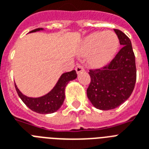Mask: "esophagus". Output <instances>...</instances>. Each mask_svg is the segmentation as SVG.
Segmentation results:
<instances>
[{"label":"esophagus","instance_id":"34e87169","mask_svg":"<svg viewBox=\"0 0 149 149\" xmlns=\"http://www.w3.org/2000/svg\"><path fill=\"white\" fill-rule=\"evenodd\" d=\"M76 70V72L78 74L81 73V72H82V71H84V68L83 67H82L81 65H78V66H77L75 68Z\"/></svg>","mask_w":149,"mask_h":149}]
</instances>
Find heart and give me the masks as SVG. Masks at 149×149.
Returning <instances> with one entry per match:
<instances>
[{"label": "heart", "mask_w": 149, "mask_h": 149, "mask_svg": "<svg viewBox=\"0 0 149 149\" xmlns=\"http://www.w3.org/2000/svg\"><path fill=\"white\" fill-rule=\"evenodd\" d=\"M119 46V40L112 31H97L89 34L82 42L81 52L89 54V65L102 68L112 60Z\"/></svg>", "instance_id": "obj_1"}]
</instances>
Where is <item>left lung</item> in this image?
Returning <instances> with one entry per match:
<instances>
[{
  "mask_svg": "<svg viewBox=\"0 0 149 149\" xmlns=\"http://www.w3.org/2000/svg\"><path fill=\"white\" fill-rule=\"evenodd\" d=\"M114 31L122 49L108 65L88 72L91 82L87 95L93 106L100 110L120 106L130 97L136 81L135 57L132 42L120 30Z\"/></svg>",
  "mask_w": 149,
  "mask_h": 149,
  "instance_id": "obj_1",
  "label": "left lung"
}]
</instances>
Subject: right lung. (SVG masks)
<instances>
[{
    "label": "right lung",
    "mask_w": 149,
    "mask_h": 149,
    "mask_svg": "<svg viewBox=\"0 0 149 149\" xmlns=\"http://www.w3.org/2000/svg\"><path fill=\"white\" fill-rule=\"evenodd\" d=\"M43 28H37L29 33L43 31ZM77 78L75 70L66 72L61 74L57 84L52 91L44 96L39 97H30L21 93L15 84V88L19 97L28 108L39 114H51L54 113L61 107L65 100V87L70 81Z\"/></svg>",
    "instance_id": "1"
}]
</instances>
